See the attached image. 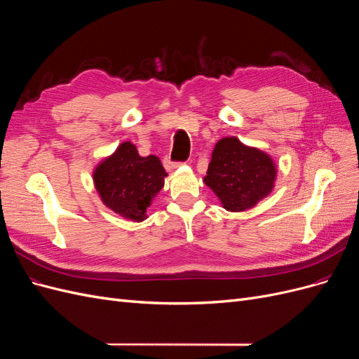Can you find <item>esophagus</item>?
I'll use <instances>...</instances> for the list:
<instances>
[{
    "label": "esophagus",
    "mask_w": 359,
    "mask_h": 359,
    "mask_svg": "<svg viewBox=\"0 0 359 359\" xmlns=\"http://www.w3.org/2000/svg\"><path fill=\"white\" fill-rule=\"evenodd\" d=\"M182 165V163H172V161H170V159H165V167H167V170H176L177 167H180Z\"/></svg>",
    "instance_id": "34e87169"
}]
</instances>
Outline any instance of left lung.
Segmentation results:
<instances>
[{
	"label": "left lung",
	"instance_id": "8db88e82",
	"mask_svg": "<svg viewBox=\"0 0 359 359\" xmlns=\"http://www.w3.org/2000/svg\"><path fill=\"white\" fill-rule=\"evenodd\" d=\"M270 155L243 144L237 137H225L213 149L204 183L228 212H245L267 196L276 180Z\"/></svg>",
	"mask_w": 359,
	"mask_h": 359
}]
</instances>
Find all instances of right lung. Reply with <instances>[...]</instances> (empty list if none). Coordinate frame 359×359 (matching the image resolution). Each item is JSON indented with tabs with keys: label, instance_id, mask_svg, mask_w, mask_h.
<instances>
[{
	"label": "right lung",
	"instance_id": "add662e5",
	"mask_svg": "<svg viewBox=\"0 0 359 359\" xmlns=\"http://www.w3.org/2000/svg\"><path fill=\"white\" fill-rule=\"evenodd\" d=\"M94 184L104 205L134 222L147 217V207L163 189L167 172L155 155L140 156L131 142H123L94 170Z\"/></svg>",
	"mask_w": 359,
	"mask_h": 359
}]
</instances>
